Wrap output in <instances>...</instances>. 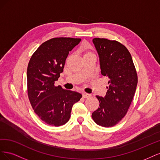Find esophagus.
<instances>
[{
  "mask_svg": "<svg viewBox=\"0 0 160 160\" xmlns=\"http://www.w3.org/2000/svg\"><path fill=\"white\" fill-rule=\"evenodd\" d=\"M90 96H91V95L89 94V93H83V98H89Z\"/></svg>",
  "mask_w": 160,
  "mask_h": 160,
  "instance_id": "34e87169",
  "label": "esophagus"
}]
</instances>
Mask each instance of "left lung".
Here are the masks:
<instances>
[{
    "instance_id": "8db88e82",
    "label": "left lung",
    "mask_w": 160,
    "mask_h": 160,
    "mask_svg": "<svg viewBox=\"0 0 160 160\" xmlns=\"http://www.w3.org/2000/svg\"><path fill=\"white\" fill-rule=\"evenodd\" d=\"M93 42L99 57L101 72L108 79L105 97L97 95L99 108L92 113L94 122L102 127L114 126L126 115L138 84L132 55L122 43L95 38Z\"/></svg>"
}]
</instances>
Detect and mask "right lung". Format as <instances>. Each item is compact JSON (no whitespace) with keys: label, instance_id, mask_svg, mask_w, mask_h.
I'll use <instances>...</instances> for the list:
<instances>
[{"label":"right lung","instance_id":"right-lung-1","mask_svg":"<svg viewBox=\"0 0 160 160\" xmlns=\"http://www.w3.org/2000/svg\"><path fill=\"white\" fill-rule=\"evenodd\" d=\"M81 38H53L41 44L33 53L27 67V92L32 109L42 122L52 126L65 124L72 107L82 95L55 86L63 71L69 51Z\"/></svg>","mask_w":160,"mask_h":160}]
</instances>
